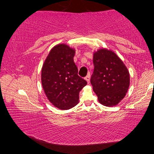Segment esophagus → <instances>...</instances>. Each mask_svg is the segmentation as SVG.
I'll list each match as a JSON object with an SVG mask.
<instances>
[{
  "label": "esophagus",
  "mask_w": 154,
  "mask_h": 154,
  "mask_svg": "<svg viewBox=\"0 0 154 154\" xmlns=\"http://www.w3.org/2000/svg\"><path fill=\"white\" fill-rule=\"evenodd\" d=\"M85 79L86 80V82H88V83H90V73H88L87 76L85 77Z\"/></svg>",
  "instance_id": "esophagus-1"
}]
</instances>
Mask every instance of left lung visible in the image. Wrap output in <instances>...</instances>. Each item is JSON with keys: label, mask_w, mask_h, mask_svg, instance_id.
Returning a JSON list of instances; mask_svg holds the SVG:
<instances>
[{"label": "left lung", "mask_w": 154, "mask_h": 154, "mask_svg": "<svg viewBox=\"0 0 154 154\" xmlns=\"http://www.w3.org/2000/svg\"><path fill=\"white\" fill-rule=\"evenodd\" d=\"M94 66L91 83L98 102L106 106L118 105L130 85V74L126 65L110 49H99L93 54Z\"/></svg>", "instance_id": "obj_1"}]
</instances>
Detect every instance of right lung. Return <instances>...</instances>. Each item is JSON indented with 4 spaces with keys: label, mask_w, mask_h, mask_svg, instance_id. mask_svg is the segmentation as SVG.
Returning a JSON list of instances; mask_svg holds the SVG:
<instances>
[{
    "label": "right lung",
    "mask_w": 154,
    "mask_h": 154,
    "mask_svg": "<svg viewBox=\"0 0 154 154\" xmlns=\"http://www.w3.org/2000/svg\"><path fill=\"white\" fill-rule=\"evenodd\" d=\"M75 49L66 44H58L47 56L41 69L44 92L52 105L67 110L79 103V92L87 84L78 75L73 57Z\"/></svg>",
    "instance_id": "1"
}]
</instances>
